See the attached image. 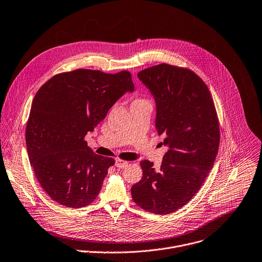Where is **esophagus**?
Returning <instances> with one entry per match:
<instances>
[{"label": "esophagus", "instance_id": "1", "mask_svg": "<svg viewBox=\"0 0 262 262\" xmlns=\"http://www.w3.org/2000/svg\"><path fill=\"white\" fill-rule=\"evenodd\" d=\"M128 164H129V162L124 161V160H121V159H118V160L116 161V166H117L118 168H120V169L126 168V167L128 166Z\"/></svg>", "mask_w": 262, "mask_h": 262}]
</instances>
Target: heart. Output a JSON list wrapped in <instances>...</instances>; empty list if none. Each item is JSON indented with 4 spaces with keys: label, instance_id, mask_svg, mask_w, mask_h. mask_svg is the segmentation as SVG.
Returning <instances> with one entry per match:
<instances>
[{
    "label": "heart",
    "instance_id": "b5f03b06",
    "mask_svg": "<svg viewBox=\"0 0 262 262\" xmlns=\"http://www.w3.org/2000/svg\"><path fill=\"white\" fill-rule=\"evenodd\" d=\"M133 102H148L145 98H136Z\"/></svg>",
    "mask_w": 262,
    "mask_h": 262
}]
</instances>
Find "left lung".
Here are the masks:
<instances>
[{
	"label": "left lung",
	"instance_id": "obj_1",
	"mask_svg": "<svg viewBox=\"0 0 262 262\" xmlns=\"http://www.w3.org/2000/svg\"><path fill=\"white\" fill-rule=\"evenodd\" d=\"M157 104L156 128L168 151L160 170L141 161L142 178L132 199L147 212L166 215L186 205L206 180L216 159L220 131L211 93L192 71L161 63L138 73Z\"/></svg>",
	"mask_w": 262,
	"mask_h": 262
}]
</instances>
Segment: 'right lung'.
<instances>
[{
  "label": "right lung",
  "instance_id": "obj_1",
  "mask_svg": "<svg viewBox=\"0 0 262 262\" xmlns=\"http://www.w3.org/2000/svg\"><path fill=\"white\" fill-rule=\"evenodd\" d=\"M134 84L130 72L79 69L52 77L37 92L26 129L29 159L46 193L69 208L98 195L115 160L95 155L85 136Z\"/></svg>",
  "mask_w": 262,
  "mask_h": 262
}]
</instances>
